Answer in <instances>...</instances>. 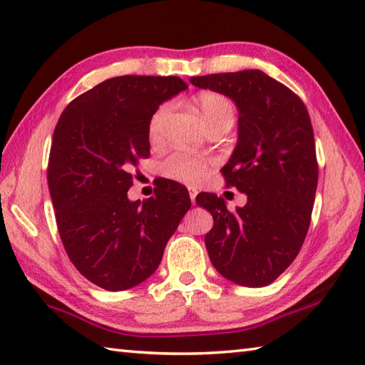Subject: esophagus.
<instances>
[{
    "instance_id": "34e87169",
    "label": "esophagus",
    "mask_w": 365,
    "mask_h": 365,
    "mask_svg": "<svg viewBox=\"0 0 365 365\" xmlns=\"http://www.w3.org/2000/svg\"><path fill=\"white\" fill-rule=\"evenodd\" d=\"M197 193H198V190H197L195 187H189V195H190V201H192V205H195Z\"/></svg>"
}]
</instances>
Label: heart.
<instances>
[{"label": "heart", "mask_w": 365, "mask_h": 365, "mask_svg": "<svg viewBox=\"0 0 365 365\" xmlns=\"http://www.w3.org/2000/svg\"><path fill=\"white\" fill-rule=\"evenodd\" d=\"M195 106L207 129L215 126L231 128L234 121H236V108H234V104L226 96L220 93H200L195 98ZM170 110H172V104L165 103L151 115L148 125V134L151 140H158L160 137L162 128L165 125ZM207 160L184 155V153H173L162 165V170H164L167 176L187 184H198L203 181L207 175Z\"/></svg>", "instance_id": "1"}]
</instances>
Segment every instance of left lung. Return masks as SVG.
Here are the masks:
<instances>
[{
	"instance_id": "1",
	"label": "left lung",
	"mask_w": 365,
	"mask_h": 365,
	"mask_svg": "<svg viewBox=\"0 0 365 365\" xmlns=\"http://www.w3.org/2000/svg\"><path fill=\"white\" fill-rule=\"evenodd\" d=\"M236 104L237 145L222 168L247 195L230 212L215 193H198L214 226L206 236L215 270L239 286H269L294 262L311 223L319 167L309 114L298 96L261 70L192 76Z\"/></svg>"
}]
</instances>
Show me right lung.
<instances>
[{
	"label": "right lung",
	"instance_id": "1",
	"mask_svg": "<svg viewBox=\"0 0 365 365\" xmlns=\"http://www.w3.org/2000/svg\"><path fill=\"white\" fill-rule=\"evenodd\" d=\"M178 76H117L73 100L56 125L48 187L56 223L78 272L118 292L150 278L168 239L190 209L175 181L131 201L133 170L150 156V118L185 91Z\"/></svg>",
	"mask_w": 365,
	"mask_h": 365
}]
</instances>
